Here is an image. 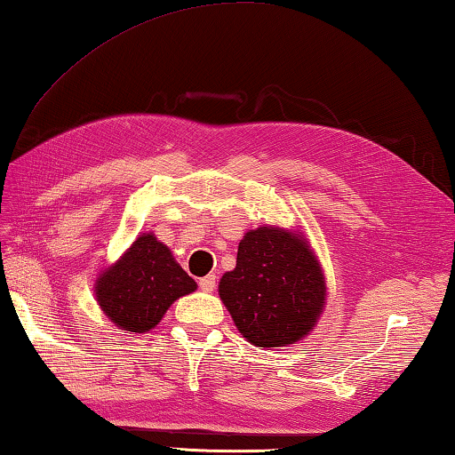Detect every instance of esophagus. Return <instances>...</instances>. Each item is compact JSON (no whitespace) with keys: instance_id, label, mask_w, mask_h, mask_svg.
Returning a JSON list of instances; mask_svg holds the SVG:
<instances>
[{"instance_id":"34e87169","label":"esophagus","mask_w":455,"mask_h":455,"mask_svg":"<svg viewBox=\"0 0 455 455\" xmlns=\"http://www.w3.org/2000/svg\"><path fill=\"white\" fill-rule=\"evenodd\" d=\"M199 286H201L203 292H212L214 288H217V276H214V275L203 276V278L199 280Z\"/></svg>"}]
</instances>
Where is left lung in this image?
Listing matches in <instances>:
<instances>
[{
	"label": "left lung",
	"instance_id": "left-lung-1",
	"mask_svg": "<svg viewBox=\"0 0 455 455\" xmlns=\"http://www.w3.org/2000/svg\"><path fill=\"white\" fill-rule=\"evenodd\" d=\"M219 294L246 340L278 348L300 340L316 324L326 283L304 238L260 227L238 244L236 268L220 278Z\"/></svg>",
	"mask_w": 455,
	"mask_h": 455
}]
</instances>
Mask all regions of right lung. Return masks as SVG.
Wrapping results in <instances>:
<instances>
[{"label":"right lung","mask_w":455,"mask_h":455,"mask_svg":"<svg viewBox=\"0 0 455 455\" xmlns=\"http://www.w3.org/2000/svg\"><path fill=\"white\" fill-rule=\"evenodd\" d=\"M195 280L153 235H141L115 267L97 278L99 307L127 332H148L172 302L191 294Z\"/></svg>","instance_id":"add662e5"}]
</instances>
